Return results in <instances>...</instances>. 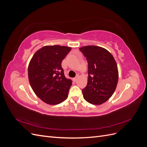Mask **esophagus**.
<instances>
[{
	"label": "esophagus",
	"instance_id": "1",
	"mask_svg": "<svg viewBox=\"0 0 147 147\" xmlns=\"http://www.w3.org/2000/svg\"><path fill=\"white\" fill-rule=\"evenodd\" d=\"M78 77H79V76H78V75H77V76L76 77H75L74 79H73V80H74V82H76L77 81V80L78 79Z\"/></svg>",
	"mask_w": 147,
	"mask_h": 147
}]
</instances>
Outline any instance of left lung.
I'll return each instance as SVG.
<instances>
[{"mask_svg": "<svg viewBox=\"0 0 147 147\" xmlns=\"http://www.w3.org/2000/svg\"><path fill=\"white\" fill-rule=\"evenodd\" d=\"M86 58L88 79L82 90L83 97L89 103L100 105L113 95L117 86L118 70L112 55L106 49L94 45L79 48Z\"/></svg>", "mask_w": 147, "mask_h": 147, "instance_id": "left-lung-1", "label": "left lung"}]
</instances>
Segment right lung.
Listing matches in <instances>:
<instances>
[{
  "label": "right lung",
  "mask_w": 147,
  "mask_h": 147,
  "mask_svg": "<svg viewBox=\"0 0 147 147\" xmlns=\"http://www.w3.org/2000/svg\"><path fill=\"white\" fill-rule=\"evenodd\" d=\"M70 50L65 46H45L35 53L29 62L30 86L46 104L56 105L67 98L72 80L65 78L61 63Z\"/></svg>",
  "instance_id": "1"
}]
</instances>
